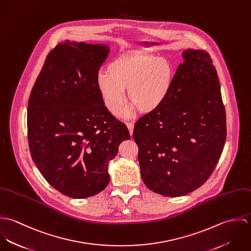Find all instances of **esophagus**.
<instances>
[{
	"label": "esophagus",
	"mask_w": 251,
	"mask_h": 251,
	"mask_svg": "<svg viewBox=\"0 0 251 251\" xmlns=\"http://www.w3.org/2000/svg\"><path fill=\"white\" fill-rule=\"evenodd\" d=\"M126 126H127V128H128V130H129L130 135H132V133H133V126H134V124H133L132 122H126Z\"/></svg>",
	"instance_id": "esophagus-1"
}]
</instances>
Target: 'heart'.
<instances>
[{
  "label": "heart",
  "mask_w": 251,
  "mask_h": 251,
  "mask_svg": "<svg viewBox=\"0 0 251 251\" xmlns=\"http://www.w3.org/2000/svg\"><path fill=\"white\" fill-rule=\"evenodd\" d=\"M173 83V69L164 58L146 53L123 54L107 66V72L98 76V89L108 110L117 114L129 99L141 111L151 112L159 107L169 95ZM134 107L125 110L131 116Z\"/></svg>",
  "instance_id": "heart-1"
}]
</instances>
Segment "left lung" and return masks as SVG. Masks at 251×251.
<instances>
[{"label":"left lung","instance_id":"8db88e82","mask_svg":"<svg viewBox=\"0 0 251 251\" xmlns=\"http://www.w3.org/2000/svg\"><path fill=\"white\" fill-rule=\"evenodd\" d=\"M164 102L134 126L141 177L151 191L178 197L210 178L226 140L220 84L208 52H182Z\"/></svg>","mask_w":251,"mask_h":251}]
</instances>
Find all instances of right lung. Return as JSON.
Instances as JSON below:
<instances>
[{"mask_svg": "<svg viewBox=\"0 0 251 251\" xmlns=\"http://www.w3.org/2000/svg\"><path fill=\"white\" fill-rule=\"evenodd\" d=\"M109 52L107 45L59 43L46 57L28 102L32 158L50 185L74 199L107 186V162L130 137L98 89L99 71Z\"/></svg>", "mask_w": 251, "mask_h": 251, "instance_id": "right-lung-1", "label": "right lung"}]
</instances>
